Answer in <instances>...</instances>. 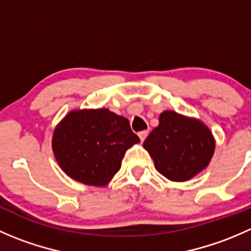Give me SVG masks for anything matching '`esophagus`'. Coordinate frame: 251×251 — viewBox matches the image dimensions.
Wrapping results in <instances>:
<instances>
[{
  "instance_id": "34e87169",
  "label": "esophagus",
  "mask_w": 251,
  "mask_h": 251,
  "mask_svg": "<svg viewBox=\"0 0 251 251\" xmlns=\"http://www.w3.org/2000/svg\"><path fill=\"white\" fill-rule=\"evenodd\" d=\"M147 136H148V131H141V132L138 133V137H140L141 142H143L144 140H146Z\"/></svg>"
}]
</instances>
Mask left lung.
I'll return each mask as SVG.
<instances>
[{"mask_svg":"<svg viewBox=\"0 0 251 251\" xmlns=\"http://www.w3.org/2000/svg\"><path fill=\"white\" fill-rule=\"evenodd\" d=\"M215 144L214 135L203 121L165 110L159 116L158 127L149 133L143 147L164 177L184 182L207 168Z\"/></svg>","mask_w":251,"mask_h":251,"instance_id":"left-lung-1","label":"left lung"}]
</instances>
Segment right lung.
Returning a JSON list of instances; mask_svg holds the SVG:
<instances>
[{"instance_id": "right-lung-1", "label": "right lung", "mask_w": 251, "mask_h": 251, "mask_svg": "<svg viewBox=\"0 0 251 251\" xmlns=\"http://www.w3.org/2000/svg\"><path fill=\"white\" fill-rule=\"evenodd\" d=\"M137 143L140 138L124 116L107 108L74 109L55 126L52 151L70 178L104 187L120 170L126 151Z\"/></svg>"}]
</instances>
